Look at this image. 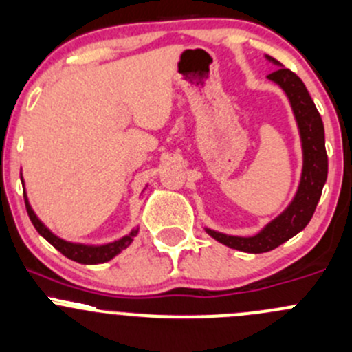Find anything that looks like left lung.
Returning a JSON list of instances; mask_svg holds the SVG:
<instances>
[{
	"label": "left lung",
	"instance_id": "8db88e82",
	"mask_svg": "<svg viewBox=\"0 0 352 352\" xmlns=\"http://www.w3.org/2000/svg\"><path fill=\"white\" fill-rule=\"evenodd\" d=\"M267 58L280 66L276 72L270 73L269 78L280 85V89L289 97L291 107H293L296 121H298L302 144V175L298 193L289 207L279 217L274 219L270 224H267L258 234L252 236V238H241V236H228L207 229L208 234L217 239L219 243L246 253L270 252L293 238L299 231H302L315 214L316 204L322 197L323 184L327 181V173H329L322 118H320V113L316 111L315 102L309 97L305 83L296 73L284 68L279 61L270 56Z\"/></svg>",
	"mask_w": 352,
	"mask_h": 352
}]
</instances>
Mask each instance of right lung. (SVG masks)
<instances>
[{
  "label": "right lung",
  "instance_id": "obj_1",
  "mask_svg": "<svg viewBox=\"0 0 352 352\" xmlns=\"http://www.w3.org/2000/svg\"><path fill=\"white\" fill-rule=\"evenodd\" d=\"M23 198H25L27 214H29L30 221H32L34 228L37 229V232H39L44 239H47V241H50L51 245L58 250V252H61L66 258L73 260V262L85 263V265H96V263L107 262V260H111L113 256H116L118 253L123 252L126 246H130L135 236L138 234V228H137V229H133L130 234L124 236V238L118 239V241H114V243H109V245H102V246H87V245H76V243H68V241H65V239L54 236L53 232H51L50 229H47L46 226H44L43 222L37 219V215L34 214V210L30 208L25 193H23Z\"/></svg>",
  "mask_w": 352,
  "mask_h": 352
}]
</instances>
